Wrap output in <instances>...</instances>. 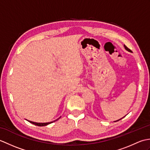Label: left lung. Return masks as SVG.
I'll use <instances>...</instances> for the list:
<instances>
[{"instance_id":"8db88e82","label":"left lung","mask_w":150,"mask_h":150,"mask_svg":"<svg viewBox=\"0 0 150 150\" xmlns=\"http://www.w3.org/2000/svg\"><path fill=\"white\" fill-rule=\"evenodd\" d=\"M124 47H125V49H126L127 51H128V52H132L131 50H129L128 47H126L125 45H124ZM120 119H119V120H120ZM118 120H117V121H118Z\"/></svg>"}]
</instances>
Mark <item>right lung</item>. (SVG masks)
<instances>
[{
    "label": "right lung",
    "mask_w": 150,
    "mask_h": 150,
    "mask_svg": "<svg viewBox=\"0 0 150 150\" xmlns=\"http://www.w3.org/2000/svg\"><path fill=\"white\" fill-rule=\"evenodd\" d=\"M29 122L31 124H35V125H37V126H46L47 125V124H50L51 123H52L53 122H46V123H37V122H32V121H30L28 120Z\"/></svg>",
    "instance_id": "obj_1"
}]
</instances>
